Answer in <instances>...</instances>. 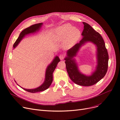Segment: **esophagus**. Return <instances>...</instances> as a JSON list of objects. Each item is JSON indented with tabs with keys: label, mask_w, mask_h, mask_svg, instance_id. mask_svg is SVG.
I'll use <instances>...</instances> for the list:
<instances>
[{
	"label": "esophagus",
	"mask_w": 120,
	"mask_h": 120,
	"mask_svg": "<svg viewBox=\"0 0 120 120\" xmlns=\"http://www.w3.org/2000/svg\"><path fill=\"white\" fill-rule=\"evenodd\" d=\"M64 58H65V55H64V54H60V55H59V58L60 59V60H63L64 59Z\"/></svg>",
	"instance_id": "34e87169"
}]
</instances>
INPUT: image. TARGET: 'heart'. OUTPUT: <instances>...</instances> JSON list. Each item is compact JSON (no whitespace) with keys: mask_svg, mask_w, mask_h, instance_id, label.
Masks as SVG:
<instances>
[{"mask_svg":"<svg viewBox=\"0 0 120 120\" xmlns=\"http://www.w3.org/2000/svg\"><path fill=\"white\" fill-rule=\"evenodd\" d=\"M81 31L78 28L72 27L70 24H64L55 30V38L60 41H65L66 47L73 46L80 38Z\"/></svg>","mask_w":120,"mask_h":120,"instance_id":"b5f03b06","label":"heart"}]
</instances>
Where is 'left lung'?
<instances>
[{
	"label": "left lung",
	"mask_w": 120,
	"mask_h": 120,
	"mask_svg": "<svg viewBox=\"0 0 120 120\" xmlns=\"http://www.w3.org/2000/svg\"><path fill=\"white\" fill-rule=\"evenodd\" d=\"M84 29L82 35V38L79 43L75 44L67 52L64 59L68 76L75 83L84 86H89L98 82L104 77L108 68L109 55L104 41L100 34L95 31L91 26L83 22ZM92 42L97 47V65L95 71L90 76L82 74L78 69L74 57L77 54L79 49L86 43Z\"/></svg>",
	"instance_id": "1"
}]
</instances>
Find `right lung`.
I'll list each match as a JSON object with an SVG mask.
<instances>
[{
	"label": "right lung",
	"instance_id": "obj_1",
	"mask_svg": "<svg viewBox=\"0 0 120 120\" xmlns=\"http://www.w3.org/2000/svg\"><path fill=\"white\" fill-rule=\"evenodd\" d=\"M42 25H43V23L42 22L37 23V24H35V25L31 26L23 30H22L20 34L19 35L18 38L17 39L15 42L13 44V47L14 48V49L18 45V44L21 41V40L26 35L29 34L30 33L36 32L37 31H38L40 29V28L41 27ZM60 60L59 58V57L56 56L55 57V58L53 59L52 62L50 63V64H49L48 66L47 67L46 69L45 78L44 82L41 86L38 87V88H36L32 89H25V88H23L21 87L22 88L23 90L26 91L27 92L32 93H35L39 92H42L47 89L50 86L51 84L52 83V79H53V72L54 71L55 69L56 68V67L57 65V64L59 62H60Z\"/></svg>",
	"mask_w": 120,
	"mask_h": 120
}]
</instances>
